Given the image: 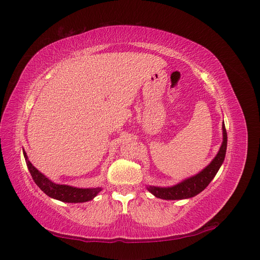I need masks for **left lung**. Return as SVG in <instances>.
I'll list each match as a JSON object with an SVG mask.
<instances>
[{
    "instance_id": "obj_1",
    "label": "left lung",
    "mask_w": 260,
    "mask_h": 260,
    "mask_svg": "<svg viewBox=\"0 0 260 260\" xmlns=\"http://www.w3.org/2000/svg\"><path fill=\"white\" fill-rule=\"evenodd\" d=\"M226 131L224 123L222 124V143L220 146L215 158L212 159L209 165L204 168L199 174H196L190 178H186L181 182L172 186H147V190L154 196L161 200H186L191 199L193 196L198 195L202 191L205 190L210 181L215 178L219 168L224 160L226 152Z\"/></svg>"
}]
</instances>
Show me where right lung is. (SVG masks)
Masks as SVG:
<instances>
[{
    "instance_id": "obj_1",
    "label": "right lung",
    "mask_w": 260,
    "mask_h": 260,
    "mask_svg": "<svg viewBox=\"0 0 260 260\" xmlns=\"http://www.w3.org/2000/svg\"><path fill=\"white\" fill-rule=\"evenodd\" d=\"M23 157L27 164V167L30 171L35 183L41 188V190L54 200H58L64 203H84L93 200L102 191V187H89L80 188L66 184L54 183L49 178H46L41 174L32 164L28 159L27 153L23 149Z\"/></svg>"
}]
</instances>
